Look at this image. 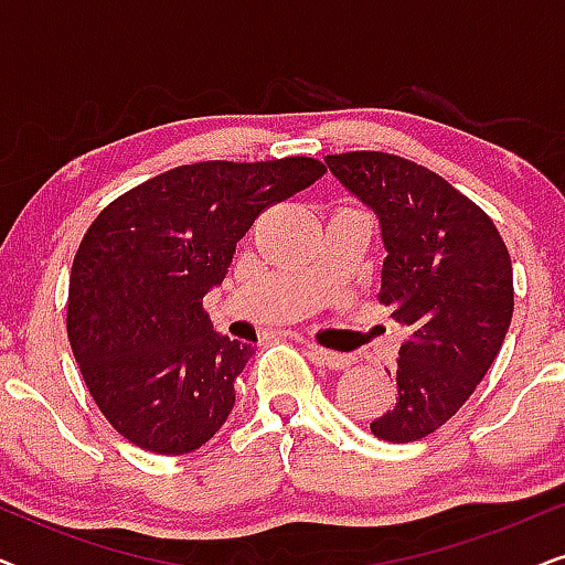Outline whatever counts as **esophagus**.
Returning a JSON list of instances; mask_svg holds the SVG:
<instances>
[{
	"instance_id": "obj_1",
	"label": "esophagus",
	"mask_w": 565,
	"mask_h": 565,
	"mask_svg": "<svg viewBox=\"0 0 565 565\" xmlns=\"http://www.w3.org/2000/svg\"><path fill=\"white\" fill-rule=\"evenodd\" d=\"M306 350L311 352L316 360L323 362V365L331 367V370H347V367H350V362H352L350 358H347V354H339V352L323 350V347H319V344H311V342L306 344Z\"/></svg>"
}]
</instances>
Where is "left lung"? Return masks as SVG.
Masks as SVG:
<instances>
[{"label": "left lung", "mask_w": 565, "mask_h": 565, "mask_svg": "<svg viewBox=\"0 0 565 565\" xmlns=\"http://www.w3.org/2000/svg\"><path fill=\"white\" fill-rule=\"evenodd\" d=\"M339 184L375 213L383 238L381 303L406 327L396 398L370 431L416 443L460 412L512 323V259L497 226L443 177L381 151L327 157Z\"/></svg>", "instance_id": "left-lung-1"}]
</instances>
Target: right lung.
I'll use <instances>...</instances> for the list:
<instances>
[{
	"mask_svg": "<svg viewBox=\"0 0 565 565\" xmlns=\"http://www.w3.org/2000/svg\"><path fill=\"white\" fill-rule=\"evenodd\" d=\"M321 161H200L138 184L84 234L66 329L105 419L157 455L203 447L236 404L254 347L213 329L203 298L267 205L321 180Z\"/></svg>",
	"mask_w": 565,
	"mask_h": 565,
	"instance_id": "add662e5",
	"label": "right lung"
}]
</instances>
